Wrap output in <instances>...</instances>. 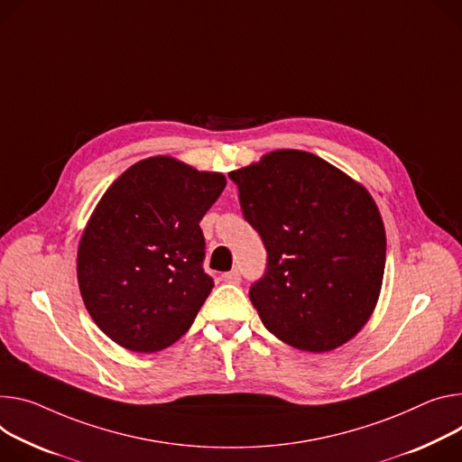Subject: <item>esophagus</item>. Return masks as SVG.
<instances>
[{"mask_svg":"<svg viewBox=\"0 0 462 462\" xmlns=\"http://www.w3.org/2000/svg\"><path fill=\"white\" fill-rule=\"evenodd\" d=\"M223 280H225L226 283H239V282H241V274H239L237 269H234V271H230V273H225V274H223Z\"/></svg>","mask_w":462,"mask_h":462,"instance_id":"esophagus-1","label":"esophagus"}]
</instances>
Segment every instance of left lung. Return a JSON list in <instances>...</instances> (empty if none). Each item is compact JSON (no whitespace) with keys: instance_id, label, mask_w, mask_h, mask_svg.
<instances>
[{"instance_id":"8db88e82","label":"left lung","mask_w":462,"mask_h":462,"mask_svg":"<svg viewBox=\"0 0 462 462\" xmlns=\"http://www.w3.org/2000/svg\"><path fill=\"white\" fill-rule=\"evenodd\" d=\"M243 217L265 248L248 297L291 346L329 352L350 341L380 297L387 239L370 193L326 160L295 149L228 173Z\"/></svg>"}]
</instances>
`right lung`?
Segmentation results:
<instances>
[{"label":"right lung","instance_id":"add662e5","mask_svg":"<svg viewBox=\"0 0 462 462\" xmlns=\"http://www.w3.org/2000/svg\"><path fill=\"white\" fill-rule=\"evenodd\" d=\"M226 186L171 156L129 167L82 232L77 278L103 333L131 352L171 346L214 287L204 269L200 219Z\"/></svg>","mask_w":462,"mask_h":462}]
</instances>
